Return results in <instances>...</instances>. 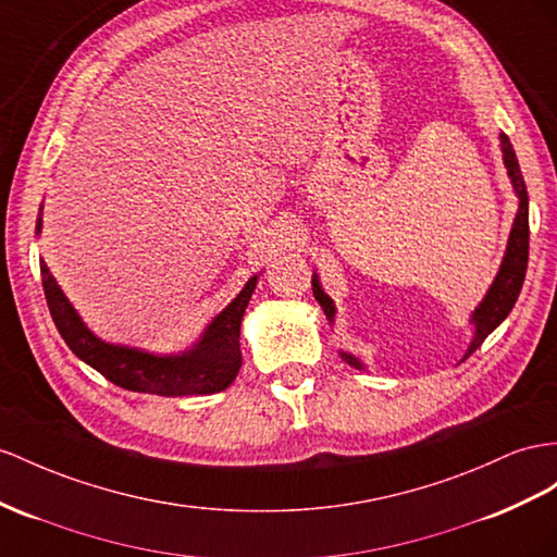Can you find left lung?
<instances>
[{
  "label": "left lung",
  "instance_id": "obj_1",
  "mask_svg": "<svg viewBox=\"0 0 557 557\" xmlns=\"http://www.w3.org/2000/svg\"><path fill=\"white\" fill-rule=\"evenodd\" d=\"M498 140H502V154H504V164L508 171L510 185L518 195V213H516V221H512L504 261H502V265H498V273L492 282V287L487 289V294H484L480 306L473 310V315H470V324L475 326V334L463 355V360L470 358V355H473L482 346V341L487 338L496 330V326L508 318V312L512 310V306H516L518 296H520L524 273H527V259H530V197H527V185L522 178L516 150H512L508 136L498 134ZM312 294H315L318 304L322 306L326 320H330V324H334L336 306L332 301V296L324 294L318 273H312ZM338 355L350 367L362 369V372L367 369L364 362L360 358H355L352 352L338 350Z\"/></svg>",
  "mask_w": 557,
  "mask_h": 557
}]
</instances>
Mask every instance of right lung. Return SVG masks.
<instances>
[{
    "label": "right lung",
    "mask_w": 557,
    "mask_h": 557,
    "mask_svg": "<svg viewBox=\"0 0 557 557\" xmlns=\"http://www.w3.org/2000/svg\"><path fill=\"white\" fill-rule=\"evenodd\" d=\"M35 231L37 235L41 233V209ZM39 270L49 312L67 348L115 386L134 393L183 397L221 393L235 381L242 367L239 324L259 275L249 277L242 292L205 326L202 336L188 350L157 355L132 346L110 344V341L96 336L84 324L73 304L67 301L59 282L49 273L45 259H39Z\"/></svg>",
    "instance_id": "add662e5"
}]
</instances>
